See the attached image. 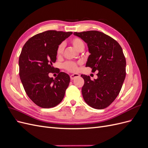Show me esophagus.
Segmentation results:
<instances>
[{"mask_svg": "<svg viewBox=\"0 0 148 148\" xmlns=\"http://www.w3.org/2000/svg\"><path fill=\"white\" fill-rule=\"evenodd\" d=\"M79 77V75L78 73H75V74L70 75V78H71V79H74L75 78Z\"/></svg>", "mask_w": 148, "mask_h": 148, "instance_id": "34e87169", "label": "esophagus"}]
</instances>
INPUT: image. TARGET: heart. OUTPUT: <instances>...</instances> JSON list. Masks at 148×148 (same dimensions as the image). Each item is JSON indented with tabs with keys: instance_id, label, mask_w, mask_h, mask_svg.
<instances>
[{
	"instance_id": "obj_1",
	"label": "heart",
	"mask_w": 148,
	"mask_h": 148,
	"mask_svg": "<svg viewBox=\"0 0 148 148\" xmlns=\"http://www.w3.org/2000/svg\"><path fill=\"white\" fill-rule=\"evenodd\" d=\"M71 43L72 45L78 51L83 50L84 48V42L83 40L79 38H73L71 39ZM64 45L63 43H60L57 48L56 53L58 56L62 55V53L64 52ZM64 67L69 71H76L78 70L77 64L74 62H66L64 64Z\"/></svg>"
}]
</instances>
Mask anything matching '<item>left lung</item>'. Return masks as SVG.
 Wrapping results in <instances>:
<instances>
[{"label": "left lung", "instance_id": "left-lung-1", "mask_svg": "<svg viewBox=\"0 0 148 148\" xmlns=\"http://www.w3.org/2000/svg\"><path fill=\"white\" fill-rule=\"evenodd\" d=\"M86 42L89 55L86 66L92 72L99 71L94 81L82 75L84 83L82 89L83 99L92 108L103 109L117 97L126 76V60L122 49L115 39L97 31L73 33Z\"/></svg>", "mask_w": 148, "mask_h": 148}]
</instances>
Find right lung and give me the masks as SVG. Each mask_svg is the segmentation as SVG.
Wrapping results in <instances>:
<instances>
[{
  "label": "right lung",
  "mask_w": 148,
  "mask_h": 148,
  "mask_svg": "<svg viewBox=\"0 0 148 148\" xmlns=\"http://www.w3.org/2000/svg\"><path fill=\"white\" fill-rule=\"evenodd\" d=\"M72 32L49 30L28 39L19 57V75L26 95L42 108H51L64 99L70 78L64 72H57L53 79L49 73H56L52 66L57 56V48Z\"/></svg>",
  "instance_id": "obj_1"
}]
</instances>
